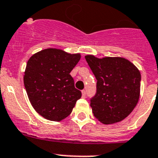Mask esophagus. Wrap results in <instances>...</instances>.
<instances>
[{
  "label": "esophagus",
  "instance_id": "obj_1",
  "mask_svg": "<svg viewBox=\"0 0 158 158\" xmlns=\"http://www.w3.org/2000/svg\"><path fill=\"white\" fill-rule=\"evenodd\" d=\"M86 92L85 89H82V98H86Z\"/></svg>",
  "mask_w": 158,
  "mask_h": 158
}]
</instances>
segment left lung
Instances as JSON below:
<instances>
[{
	"instance_id": "left-lung-1",
	"label": "left lung",
	"mask_w": 158,
	"mask_h": 158,
	"mask_svg": "<svg viewBox=\"0 0 158 158\" xmlns=\"http://www.w3.org/2000/svg\"><path fill=\"white\" fill-rule=\"evenodd\" d=\"M85 58L97 79L96 94L90 98L94 116L105 124L121 121L139 102L140 72L124 58Z\"/></svg>"
}]
</instances>
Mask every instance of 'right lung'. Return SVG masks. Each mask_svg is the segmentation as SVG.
Instances as JSON below:
<instances>
[{
  "mask_svg": "<svg viewBox=\"0 0 158 158\" xmlns=\"http://www.w3.org/2000/svg\"><path fill=\"white\" fill-rule=\"evenodd\" d=\"M80 57L79 53L46 49L27 61L24 86L33 108L45 119L60 121L66 118L82 96L70 75Z\"/></svg>",
  "mask_w": 158,
  "mask_h": 158,
  "instance_id": "add662e5",
  "label": "right lung"
}]
</instances>
